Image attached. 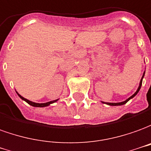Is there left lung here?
Returning <instances> with one entry per match:
<instances>
[{"label": "left lung", "instance_id": "8db88e82", "mask_svg": "<svg viewBox=\"0 0 151 151\" xmlns=\"http://www.w3.org/2000/svg\"><path fill=\"white\" fill-rule=\"evenodd\" d=\"M144 76H145V72H144V74H143V76H142V80H141V81H140V84H139V87L138 88H137V90L135 92V93L133 95H132L130 98H129L127 100H125V101H122V102H117V103H113V102H104V101H102V103H106V104H107V105H110V106H121V105H124L125 104V103H127L128 101L131 99V98H132L133 97H135L136 95L137 94V93L139 92V90H140V88H141V87H142V79H143V77H144Z\"/></svg>", "mask_w": 151, "mask_h": 151}]
</instances>
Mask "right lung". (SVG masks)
<instances>
[{"label":"right lung","instance_id":"1","mask_svg":"<svg viewBox=\"0 0 151 151\" xmlns=\"http://www.w3.org/2000/svg\"><path fill=\"white\" fill-rule=\"evenodd\" d=\"M18 95H19V98H21V99L24 100V101H26V102H27V103L29 105H31V106H36V107H45V106H50V104H52V103H53V102H55V101H57L58 100V99H57V100H53V101H48V102H45V103H36V102H33V101H29V100H27L26 98H24L23 97H22L21 95L19 94V93H18Z\"/></svg>","mask_w":151,"mask_h":151}]
</instances>
